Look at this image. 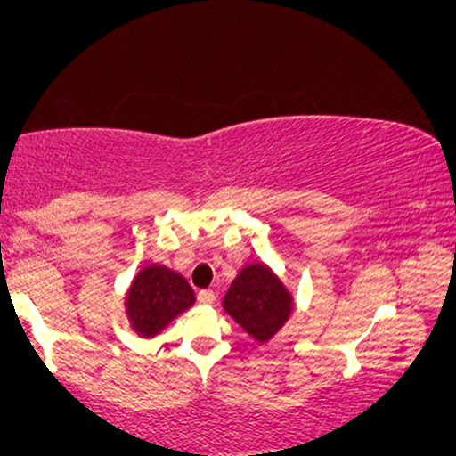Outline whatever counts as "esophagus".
<instances>
[{"instance_id":"obj_1","label":"esophagus","mask_w":456,"mask_h":456,"mask_svg":"<svg viewBox=\"0 0 456 456\" xmlns=\"http://www.w3.org/2000/svg\"><path fill=\"white\" fill-rule=\"evenodd\" d=\"M197 301L201 303V305H211V303L216 301L214 290H199L197 292Z\"/></svg>"}]
</instances>
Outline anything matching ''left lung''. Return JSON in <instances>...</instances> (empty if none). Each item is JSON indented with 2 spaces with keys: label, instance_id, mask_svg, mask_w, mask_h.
Here are the masks:
<instances>
[{
  "label": "left lung",
  "instance_id": "1",
  "mask_svg": "<svg viewBox=\"0 0 456 456\" xmlns=\"http://www.w3.org/2000/svg\"><path fill=\"white\" fill-rule=\"evenodd\" d=\"M224 309L255 340L267 342L290 317L292 297L270 267L251 264L230 284Z\"/></svg>",
  "mask_w": 456,
  "mask_h": 456
}]
</instances>
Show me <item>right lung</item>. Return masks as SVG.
Instances as JSON below:
<instances>
[{
	"label": "right lung",
	"mask_w": 456,
	"mask_h": 456,
	"mask_svg": "<svg viewBox=\"0 0 456 456\" xmlns=\"http://www.w3.org/2000/svg\"><path fill=\"white\" fill-rule=\"evenodd\" d=\"M195 303V292L180 273L147 265L136 273L126 295V314L134 332L153 338L174 317Z\"/></svg>",
	"instance_id": "add662e5"
}]
</instances>
